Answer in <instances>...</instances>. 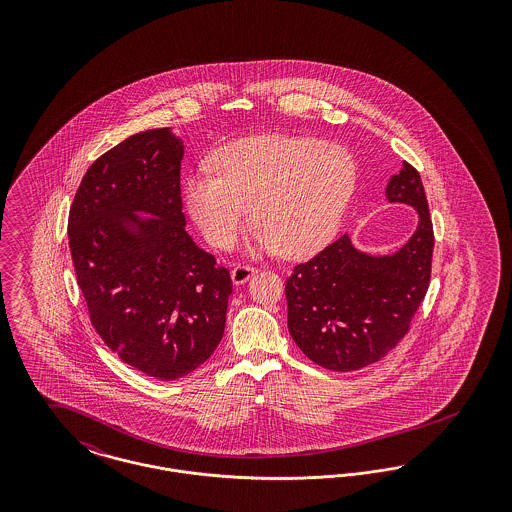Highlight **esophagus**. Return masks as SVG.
Segmentation results:
<instances>
[{"label": "esophagus", "instance_id": "1", "mask_svg": "<svg viewBox=\"0 0 512 512\" xmlns=\"http://www.w3.org/2000/svg\"><path fill=\"white\" fill-rule=\"evenodd\" d=\"M255 272H257V268L240 263V265L232 268V280H234V284H244Z\"/></svg>", "mask_w": 512, "mask_h": 512}]
</instances>
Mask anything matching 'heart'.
Wrapping results in <instances>:
<instances>
[{
  "label": "heart",
  "mask_w": 512,
  "mask_h": 512,
  "mask_svg": "<svg viewBox=\"0 0 512 512\" xmlns=\"http://www.w3.org/2000/svg\"><path fill=\"white\" fill-rule=\"evenodd\" d=\"M215 172H192L186 205L205 240L226 249L247 215L265 251L303 257L326 244L353 197L357 169L341 147L305 136H255L215 155Z\"/></svg>",
  "instance_id": "heart-1"
}]
</instances>
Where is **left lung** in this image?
<instances>
[{"instance_id": "1", "label": "left lung", "mask_w": 512, "mask_h": 512, "mask_svg": "<svg viewBox=\"0 0 512 512\" xmlns=\"http://www.w3.org/2000/svg\"><path fill=\"white\" fill-rule=\"evenodd\" d=\"M386 194L390 201L413 205L420 215L413 238L395 255L359 253L343 234L295 265L286 280L290 334L322 368L349 372L384 359L409 334L428 292L434 226L413 165L403 163Z\"/></svg>"}]
</instances>
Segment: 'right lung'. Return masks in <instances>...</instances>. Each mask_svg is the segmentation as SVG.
<instances>
[{
  "instance_id": "obj_1",
  "label": "right lung",
  "mask_w": 512,
  "mask_h": 512,
  "mask_svg": "<svg viewBox=\"0 0 512 512\" xmlns=\"http://www.w3.org/2000/svg\"><path fill=\"white\" fill-rule=\"evenodd\" d=\"M184 144L146 130L103 153L84 174L69 211L78 288L99 338L126 365L176 380L217 349L230 270L186 232L180 194ZM136 212L157 220L140 221ZM139 222L132 237L121 224Z\"/></svg>"
}]
</instances>
